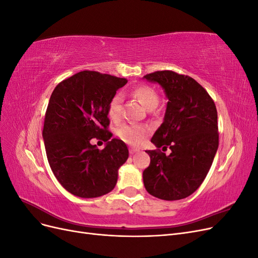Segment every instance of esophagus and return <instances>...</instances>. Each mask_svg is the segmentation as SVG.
I'll use <instances>...</instances> for the list:
<instances>
[{
    "label": "esophagus",
    "mask_w": 258,
    "mask_h": 258,
    "mask_svg": "<svg viewBox=\"0 0 258 258\" xmlns=\"http://www.w3.org/2000/svg\"><path fill=\"white\" fill-rule=\"evenodd\" d=\"M129 152H130V154H135V153L139 152V150H138V148H136V147H130L129 148Z\"/></svg>",
    "instance_id": "34e87169"
}]
</instances>
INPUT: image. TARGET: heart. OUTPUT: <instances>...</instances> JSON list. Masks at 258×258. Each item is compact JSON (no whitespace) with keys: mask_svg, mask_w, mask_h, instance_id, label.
<instances>
[{"mask_svg":"<svg viewBox=\"0 0 258 258\" xmlns=\"http://www.w3.org/2000/svg\"><path fill=\"white\" fill-rule=\"evenodd\" d=\"M132 93L147 111H153L159 103L157 91L150 86H140ZM121 106L122 96L120 93H116L108 104V116L111 117V119L117 120L119 118L121 115ZM117 135L123 142L137 146L144 142V140L150 135V129L144 126H137V124H123L117 131Z\"/></svg>","mask_w":258,"mask_h":258,"instance_id":"heart-1","label":"heart"}]
</instances>
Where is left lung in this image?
Instances as JSON below:
<instances>
[{"instance_id":"obj_1","label":"left lung","mask_w":258,"mask_h":258,"mask_svg":"<svg viewBox=\"0 0 258 258\" xmlns=\"http://www.w3.org/2000/svg\"><path fill=\"white\" fill-rule=\"evenodd\" d=\"M143 79L159 84L168 99L163 121L151 140L157 150L146 151L151 163L143 171L144 186L162 200L184 199L198 189L212 166L218 147L216 106L187 75L157 71ZM160 147H169L170 155Z\"/></svg>"}]
</instances>
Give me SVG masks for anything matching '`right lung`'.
Instances as JSON below:
<instances>
[{
  "label": "right lung",
  "mask_w": 258,
  "mask_h": 258,
  "mask_svg": "<svg viewBox=\"0 0 258 258\" xmlns=\"http://www.w3.org/2000/svg\"><path fill=\"white\" fill-rule=\"evenodd\" d=\"M96 71H82L53 89L45 114L43 139L53 175L69 192L96 198L113 190L118 169L128 159L121 140L110 139L108 104L116 91L127 84ZM103 139L100 151L90 141Z\"/></svg>",
  "instance_id": "obj_1"
}]
</instances>
